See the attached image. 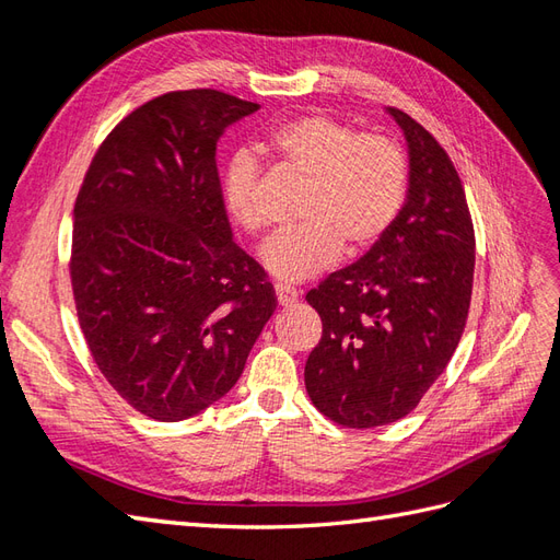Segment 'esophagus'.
<instances>
[{"label": "esophagus", "mask_w": 560, "mask_h": 560, "mask_svg": "<svg viewBox=\"0 0 560 560\" xmlns=\"http://www.w3.org/2000/svg\"><path fill=\"white\" fill-rule=\"evenodd\" d=\"M275 289H277L279 305H291V303L298 301V295H301V291H298L295 285L289 283V281H277Z\"/></svg>", "instance_id": "esophagus-1"}]
</instances>
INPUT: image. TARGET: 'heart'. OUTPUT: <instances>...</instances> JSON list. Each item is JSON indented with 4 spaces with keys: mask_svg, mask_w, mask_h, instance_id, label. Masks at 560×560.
<instances>
[{
    "mask_svg": "<svg viewBox=\"0 0 560 560\" xmlns=\"http://www.w3.org/2000/svg\"><path fill=\"white\" fill-rule=\"evenodd\" d=\"M269 152L293 176L307 178L298 200V226L283 229L262 248V262L279 279H307L341 255L368 250L394 226L408 198L406 150L392 136L355 131L343 119L305 114L269 136ZM224 202L248 233H262L269 214L259 200V164L238 152L224 172Z\"/></svg>",
    "mask_w": 560,
    "mask_h": 560,
    "instance_id": "heart-1",
    "label": "heart"
}]
</instances>
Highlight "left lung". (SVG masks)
Wrapping results in <instances>:
<instances>
[{
	"label": "left lung",
	"instance_id": "1",
	"mask_svg": "<svg viewBox=\"0 0 560 560\" xmlns=\"http://www.w3.org/2000/svg\"><path fill=\"white\" fill-rule=\"evenodd\" d=\"M388 114L408 140V202L365 257L305 295L322 317L307 396L350 429L418 408L456 353L472 298L475 229L456 166L412 116Z\"/></svg>",
	"mask_w": 560,
	"mask_h": 560
}]
</instances>
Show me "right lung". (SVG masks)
<instances>
[{
  "label": "right lung",
  "instance_id": "add662e5",
  "mask_svg": "<svg viewBox=\"0 0 560 560\" xmlns=\"http://www.w3.org/2000/svg\"><path fill=\"white\" fill-rule=\"evenodd\" d=\"M259 109L212 88L164 93L102 140L73 205L71 289L95 365L128 406L178 422L243 374L277 293L231 238L224 128Z\"/></svg>",
  "mask_w": 560,
  "mask_h": 560
}]
</instances>
